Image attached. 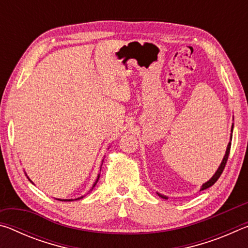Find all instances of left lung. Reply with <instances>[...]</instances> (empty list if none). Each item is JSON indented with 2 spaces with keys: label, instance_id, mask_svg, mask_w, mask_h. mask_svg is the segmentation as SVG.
I'll return each instance as SVG.
<instances>
[{
  "label": "left lung",
  "instance_id": "8db88e82",
  "mask_svg": "<svg viewBox=\"0 0 248 248\" xmlns=\"http://www.w3.org/2000/svg\"><path fill=\"white\" fill-rule=\"evenodd\" d=\"M233 128H234V124H232V128H231V137H230V142H229V144H228V148H226L225 154H224V156H223V159H222V162H221V164H220V166H219V169L217 170V171H216V173H215V175H213L212 177L208 180V182H205V183L202 185V186H201L200 190H204V189H207V188L211 187L212 185H215V183L217 182V179H219V177H220V176H221L222 171H223L224 167H225V164H226V162H228V158H229V154H230V150H231V141H232V133H233ZM157 195H158L159 197H161V198H163V199H169V197H167V196L161 195V194H158V192H157Z\"/></svg>",
  "mask_w": 248,
  "mask_h": 248
}]
</instances>
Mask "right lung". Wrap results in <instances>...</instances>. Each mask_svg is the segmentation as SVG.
<instances>
[{"instance_id": "obj_1", "label": "right lung", "mask_w": 248, "mask_h": 248, "mask_svg": "<svg viewBox=\"0 0 248 248\" xmlns=\"http://www.w3.org/2000/svg\"><path fill=\"white\" fill-rule=\"evenodd\" d=\"M103 162H104V159H103ZM103 162H102V165H103ZM100 170H102V166H100ZM99 175L100 174H98V176H97V178H96V180H95V183H94V185H93V187H92V189H93V188L95 187V185L96 184H97V182H98V179H99ZM27 176V175H26ZM28 179H29V177H27ZM29 180H31V179H29ZM32 183V182H31ZM91 189V190H92ZM83 197L84 196H82V197H78V198H77V199H57V200H60V201H73V200H79V199H82L83 198Z\"/></svg>"}]
</instances>
